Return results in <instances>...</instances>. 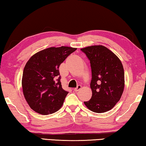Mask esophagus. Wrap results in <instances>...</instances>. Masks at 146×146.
<instances>
[{"mask_svg": "<svg viewBox=\"0 0 146 146\" xmlns=\"http://www.w3.org/2000/svg\"><path fill=\"white\" fill-rule=\"evenodd\" d=\"M81 88H82V86H81V85H78L77 87L74 89V91H75V92H77V91H78L79 90H81Z\"/></svg>", "mask_w": 146, "mask_h": 146, "instance_id": "1", "label": "esophagus"}]
</instances>
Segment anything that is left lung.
Listing matches in <instances>:
<instances>
[{
	"mask_svg": "<svg viewBox=\"0 0 146 146\" xmlns=\"http://www.w3.org/2000/svg\"><path fill=\"white\" fill-rule=\"evenodd\" d=\"M90 61L92 90L91 99L84 102L89 110L101 113L111 110L120 100L124 88L122 64L111 51L103 46L80 49Z\"/></svg>",
	"mask_w": 146,
	"mask_h": 146,
	"instance_id": "left-lung-1",
	"label": "left lung"
}]
</instances>
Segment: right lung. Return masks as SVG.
Wrapping results in <instances>:
<instances>
[{"mask_svg":"<svg viewBox=\"0 0 146 146\" xmlns=\"http://www.w3.org/2000/svg\"><path fill=\"white\" fill-rule=\"evenodd\" d=\"M76 49L51 47L35 53L26 63L22 86L25 99L35 112L52 114L62 106L68 91L62 88L58 68Z\"/></svg>","mask_w":146,"mask_h":146,"instance_id":"1","label":"right lung"}]
</instances>
